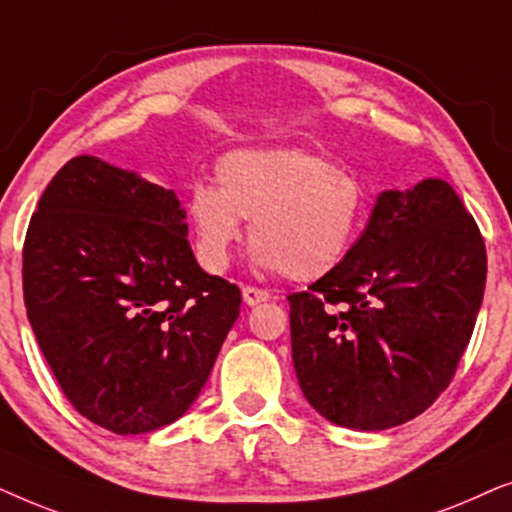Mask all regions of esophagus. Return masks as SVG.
<instances>
[{
  "label": "esophagus",
  "mask_w": 512,
  "mask_h": 512,
  "mask_svg": "<svg viewBox=\"0 0 512 512\" xmlns=\"http://www.w3.org/2000/svg\"><path fill=\"white\" fill-rule=\"evenodd\" d=\"M242 298L249 307H254V305L265 303V300H270V293L263 291V289H256V286H244Z\"/></svg>",
  "instance_id": "esophagus-1"
}]
</instances>
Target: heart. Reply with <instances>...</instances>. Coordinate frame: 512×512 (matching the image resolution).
Returning <instances> with one entry per match:
<instances>
[{
  "label": "heart",
  "mask_w": 512,
  "mask_h": 512,
  "mask_svg": "<svg viewBox=\"0 0 512 512\" xmlns=\"http://www.w3.org/2000/svg\"><path fill=\"white\" fill-rule=\"evenodd\" d=\"M216 186L193 184L186 219L207 270L221 272L251 221L254 263L317 282L352 254L368 216L354 172L307 149H237L216 163Z\"/></svg>",
  "instance_id": "1"
}]
</instances>
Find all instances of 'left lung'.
<instances>
[{
	"label": "left lung",
	"instance_id": "left-lung-1",
	"mask_svg": "<svg viewBox=\"0 0 512 512\" xmlns=\"http://www.w3.org/2000/svg\"><path fill=\"white\" fill-rule=\"evenodd\" d=\"M485 279V242L447 181L382 191L345 263L289 296L307 403L356 431L422 415L471 340Z\"/></svg>",
	"mask_w": 512,
	"mask_h": 512
}]
</instances>
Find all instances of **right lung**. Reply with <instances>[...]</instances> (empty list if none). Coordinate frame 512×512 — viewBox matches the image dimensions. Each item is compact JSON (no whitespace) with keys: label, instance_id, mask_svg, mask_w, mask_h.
Masks as SVG:
<instances>
[{"label":"right lung","instance_id":"add662e5","mask_svg":"<svg viewBox=\"0 0 512 512\" xmlns=\"http://www.w3.org/2000/svg\"><path fill=\"white\" fill-rule=\"evenodd\" d=\"M174 191L95 156L51 179L27 228L23 293L69 403L118 436L156 431L205 387L242 293L207 275Z\"/></svg>","mask_w":512,"mask_h":512}]
</instances>
